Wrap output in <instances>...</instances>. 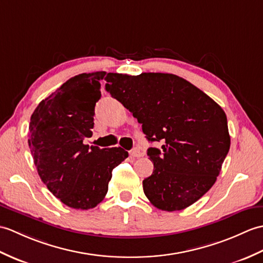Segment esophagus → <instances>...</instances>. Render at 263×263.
<instances>
[{
    "mask_svg": "<svg viewBox=\"0 0 263 263\" xmlns=\"http://www.w3.org/2000/svg\"><path fill=\"white\" fill-rule=\"evenodd\" d=\"M129 155L132 157H141L143 155V153H142L141 149H139V148H134V149H132L129 152Z\"/></svg>",
    "mask_w": 263,
    "mask_h": 263,
    "instance_id": "1",
    "label": "esophagus"
}]
</instances>
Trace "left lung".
<instances>
[{"label":"left lung","mask_w":263,"mask_h":263,"mask_svg":"<svg viewBox=\"0 0 263 263\" xmlns=\"http://www.w3.org/2000/svg\"><path fill=\"white\" fill-rule=\"evenodd\" d=\"M106 90L142 124L154 170L143 181L153 206L182 211L214 185L230 151L224 110L188 81L167 73H108Z\"/></svg>","instance_id":"1"}]
</instances>
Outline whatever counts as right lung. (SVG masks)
<instances>
[{"instance_id": "add662e5", "label": "right lung", "mask_w": 263, "mask_h": 263, "mask_svg": "<svg viewBox=\"0 0 263 263\" xmlns=\"http://www.w3.org/2000/svg\"><path fill=\"white\" fill-rule=\"evenodd\" d=\"M106 72L82 73L66 81L38 104L29 124V147L48 190L74 209L95 208L108 192L112 170L128 156L121 147L83 143L95 126L100 81Z\"/></svg>"}]
</instances>
